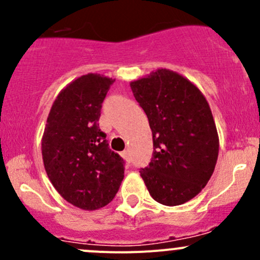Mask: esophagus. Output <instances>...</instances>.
<instances>
[{"label": "esophagus", "mask_w": 260, "mask_h": 260, "mask_svg": "<svg viewBox=\"0 0 260 260\" xmlns=\"http://www.w3.org/2000/svg\"><path fill=\"white\" fill-rule=\"evenodd\" d=\"M122 157H123V158L125 159V161L128 162V164H129V162H131V157H129V153H128V151H124V152H123V153H122Z\"/></svg>", "instance_id": "34e87169"}]
</instances>
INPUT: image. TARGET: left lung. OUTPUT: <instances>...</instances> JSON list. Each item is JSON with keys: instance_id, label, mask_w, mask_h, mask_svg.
<instances>
[{"instance_id": "1", "label": "left lung", "mask_w": 260, "mask_h": 260, "mask_svg": "<svg viewBox=\"0 0 260 260\" xmlns=\"http://www.w3.org/2000/svg\"><path fill=\"white\" fill-rule=\"evenodd\" d=\"M131 89L152 131L153 154L140 171L149 195L166 206L187 203L209 182L219 154L208 101L198 86L169 69L131 81Z\"/></svg>"}]
</instances>
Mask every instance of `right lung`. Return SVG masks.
I'll return each instance as SVG.
<instances>
[{"label":"right lung","mask_w":260,"mask_h":260,"mask_svg":"<svg viewBox=\"0 0 260 260\" xmlns=\"http://www.w3.org/2000/svg\"><path fill=\"white\" fill-rule=\"evenodd\" d=\"M114 79L86 74L59 93L46 120L41 151L55 190L83 210L108 205L124 177V161L99 128L102 103Z\"/></svg>","instance_id":"add662e5"}]
</instances>
